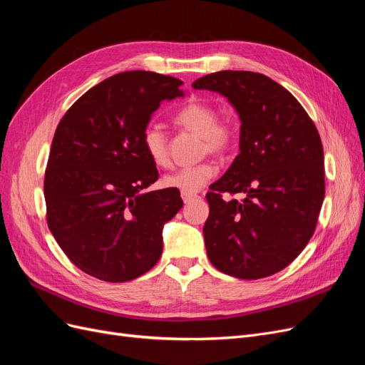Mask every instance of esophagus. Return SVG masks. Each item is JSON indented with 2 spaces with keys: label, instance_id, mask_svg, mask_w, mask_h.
<instances>
[{
  "label": "esophagus",
  "instance_id": "34e87169",
  "mask_svg": "<svg viewBox=\"0 0 365 365\" xmlns=\"http://www.w3.org/2000/svg\"><path fill=\"white\" fill-rule=\"evenodd\" d=\"M181 197H182V201H184L185 204H189L192 200H195L196 195H192V193H181Z\"/></svg>",
  "mask_w": 365,
  "mask_h": 365
}]
</instances>
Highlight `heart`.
<instances>
[{
	"instance_id": "b5f03b06",
	"label": "heart",
	"mask_w": 365,
	"mask_h": 365,
	"mask_svg": "<svg viewBox=\"0 0 365 365\" xmlns=\"http://www.w3.org/2000/svg\"><path fill=\"white\" fill-rule=\"evenodd\" d=\"M175 121L184 129L193 132V134L202 137L204 150L212 153H222L231 148L236 138V130L231 121L217 120V111L208 103L190 102L182 106L175 114ZM143 148H145L149 160L164 168L169 164V149L168 137L160 125H149L143 130L141 137ZM216 175V168L213 164L204 163L193 165V168H184L168 173L163 178V184L168 189L180 190L181 193L200 192L207 182L212 181Z\"/></svg>"
}]
</instances>
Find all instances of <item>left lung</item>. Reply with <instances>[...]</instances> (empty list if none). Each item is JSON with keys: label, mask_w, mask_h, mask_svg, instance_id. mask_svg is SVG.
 Masks as SVG:
<instances>
[{"label": "left lung", "mask_w": 365, "mask_h": 365, "mask_svg": "<svg viewBox=\"0 0 365 365\" xmlns=\"http://www.w3.org/2000/svg\"><path fill=\"white\" fill-rule=\"evenodd\" d=\"M222 94L240 118L239 155L205 195L207 256L220 272L257 280L282 271L312 237L324 200V153L297 98L252 71H219L192 85ZM222 192L245 195L237 202Z\"/></svg>", "instance_id": "obj_1"}]
</instances>
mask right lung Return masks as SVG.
Wrapping results in <instances>:
<instances>
[{
    "mask_svg": "<svg viewBox=\"0 0 365 365\" xmlns=\"http://www.w3.org/2000/svg\"><path fill=\"white\" fill-rule=\"evenodd\" d=\"M181 85L152 71L111 76L77 98L54 132L47 224L67 257L98 280L129 282L155 267L164 224L182 207L175 189L143 193L158 170L141 143L160 103L184 97Z\"/></svg>",
    "mask_w": 365,
    "mask_h": 365,
    "instance_id": "right-lung-1",
    "label": "right lung"
}]
</instances>
